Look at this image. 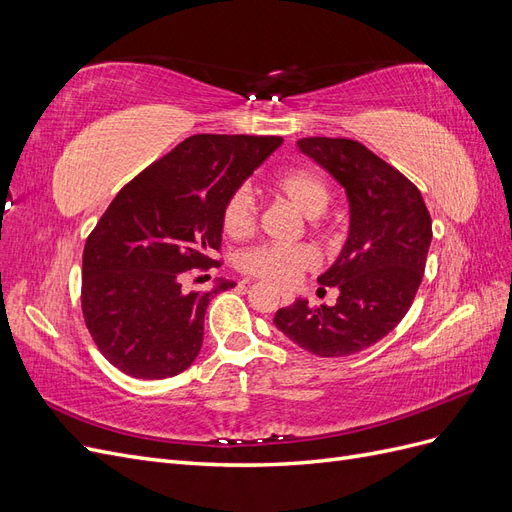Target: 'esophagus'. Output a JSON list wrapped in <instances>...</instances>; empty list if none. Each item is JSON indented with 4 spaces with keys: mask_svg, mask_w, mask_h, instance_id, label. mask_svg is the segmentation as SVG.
I'll list each match as a JSON object with an SVG mask.
<instances>
[{
    "mask_svg": "<svg viewBox=\"0 0 512 512\" xmlns=\"http://www.w3.org/2000/svg\"><path fill=\"white\" fill-rule=\"evenodd\" d=\"M290 303H292V294L282 290V305H290Z\"/></svg>",
    "mask_w": 512,
    "mask_h": 512,
    "instance_id": "esophagus-1",
    "label": "esophagus"
}]
</instances>
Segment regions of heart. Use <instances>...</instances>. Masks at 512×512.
<instances>
[{
	"instance_id": "obj_1",
	"label": "heart",
	"mask_w": 512,
	"mask_h": 512,
	"mask_svg": "<svg viewBox=\"0 0 512 512\" xmlns=\"http://www.w3.org/2000/svg\"><path fill=\"white\" fill-rule=\"evenodd\" d=\"M271 192L292 207H297L305 218H318L331 203V188L327 179L312 168H290L271 181ZM254 228L252 200L243 190L232 194L222 209V230L230 239H243ZM316 265V254L307 245H258L241 254L239 269L245 275L258 277L277 286H288Z\"/></svg>"
}]
</instances>
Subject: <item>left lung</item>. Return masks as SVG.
Here are the masks:
<instances>
[{
    "instance_id": "left-lung-1",
    "label": "left lung",
    "mask_w": 512,
    "mask_h": 512,
    "mask_svg": "<svg viewBox=\"0 0 512 512\" xmlns=\"http://www.w3.org/2000/svg\"><path fill=\"white\" fill-rule=\"evenodd\" d=\"M305 156L344 185L350 232L335 265L318 277L337 286L333 307L297 299L273 318L294 344L316 356H348L389 335L408 314L421 286L431 243V218L416 185L350 138L309 136Z\"/></svg>"
}]
</instances>
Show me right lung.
<instances>
[{"label": "right lung", "instance_id": "1", "mask_svg": "<svg viewBox=\"0 0 512 512\" xmlns=\"http://www.w3.org/2000/svg\"><path fill=\"white\" fill-rule=\"evenodd\" d=\"M282 136L194 134L147 166L85 241L81 307L104 359L143 380L173 378L203 346L211 292L181 290L190 269L220 267L222 209Z\"/></svg>", "mask_w": 512, "mask_h": 512}]
</instances>
